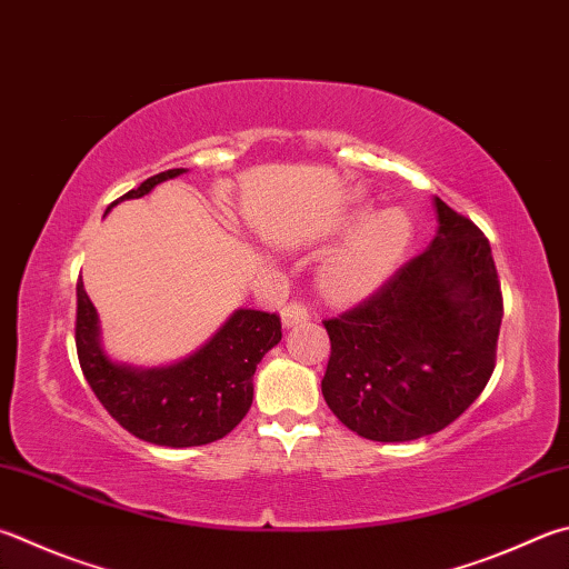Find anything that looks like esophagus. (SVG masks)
I'll list each match as a JSON object with an SVG mask.
<instances>
[{
  "mask_svg": "<svg viewBox=\"0 0 569 569\" xmlns=\"http://www.w3.org/2000/svg\"><path fill=\"white\" fill-rule=\"evenodd\" d=\"M308 316V306L306 303H301V301H291L288 303L283 311H281V320H283V326L286 328H293V326H298L301 323V320H306Z\"/></svg>",
  "mask_w": 569,
  "mask_h": 569,
  "instance_id": "esophagus-1",
  "label": "esophagus"
}]
</instances>
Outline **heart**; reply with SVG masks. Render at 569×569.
Segmentation results:
<instances>
[{
  "mask_svg": "<svg viewBox=\"0 0 569 569\" xmlns=\"http://www.w3.org/2000/svg\"><path fill=\"white\" fill-rule=\"evenodd\" d=\"M350 233L343 246L320 268V288L328 298L348 301L373 291L392 273L412 241V223L406 211L390 209L373 216L358 211L348 219Z\"/></svg>",
  "mask_w": 569,
  "mask_h": 569,
  "instance_id": "1",
  "label": "heart"
}]
</instances>
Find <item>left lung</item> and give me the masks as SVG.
<instances>
[{
	"mask_svg": "<svg viewBox=\"0 0 569 569\" xmlns=\"http://www.w3.org/2000/svg\"><path fill=\"white\" fill-rule=\"evenodd\" d=\"M438 233L420 256L338 318L320 390L360 438L406 442L448 428L488 386L502 291L490 241L436 199Z\"/></svg>",
	"mask_w": 569,
	"mask_h": 569,
	"instance_id": "left-lung-1",
	"label": "left lung"
}]
</instances>
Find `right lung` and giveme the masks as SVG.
Segmentation results:
<instances>
[{"label":"right lung","instance_id":"1","mask_svg":"<svg viewBox=\"0 0 569 569\" xmlns=\"http://www.w3.org/2000/svg\"><path fill=\"white\" fill-rule=\"evenodd\" d=\"M179 173L183 169L161 171L119 201L141 199L153 186ZM74 333L87 383L121 428L153 446L193 448L229 436L249 412L256 366L281 340V318L241 308L209 343L181 363L131 368L113 363L101 348L97 308L79 278Z\"/></svg>","mask_w":569,"mask_h":569}]
</instances>
